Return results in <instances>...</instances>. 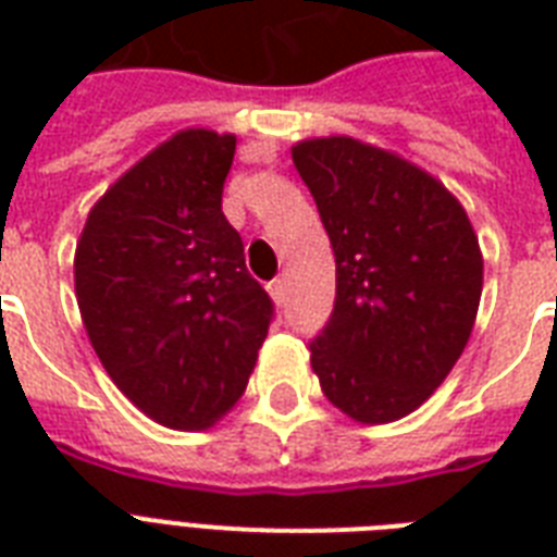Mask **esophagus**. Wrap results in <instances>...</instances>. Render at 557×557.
Instances as JSON below:
<instances>
[{
  "mask_svg": "<svg viewBox=\"0 0 557 557\" xmlns=\"http://www.w3.org/2000/svg\"><path fill=\"white\" fill-rule=\"evenodd\" d=\"M269 295L274 297L277 304H283V300H286V283H283V280H280V277L271 280V283H269Z\"/></svg>",
  "mask_w": 557,
  "mask_h": 557,
  "instance_id": "34e87169",
  "label": "esophagus"
}]
</instances>
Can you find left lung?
Returning a JSON list of instances; mask_svg holds the SVG:
<instances>
[{
  "instance_id": "obj_1",
  "label": "left lung",
  "mask_w": 557,
  "mask_h": 557,
  "mask_svg": "<svg viewBox=\"0 0 557 557\" xmlns=\"http://www.w3.org/2000/svg\"><path fill=\"white\" fill-rule=\"evenodd\" d=\"M295 168L335 253V309L312 370L356 422L413 413L462 356L483 295V253L445 185L347 135L300 141Z\"/></svg>"
}]
</instances>
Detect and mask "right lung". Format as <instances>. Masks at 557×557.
<instances>
[{"label":"right lung","instance_id":"obj_1","mask_svg":"<svg viewBox=\"0 0 557 557\" xmlns=\"http://www.w3.org/2000/svg\"><path fill=\"white\" fill-rule=\"evenodd\" d=\"M234 150V135H173L103 193L74 253L100 364L138 410L178 431L239 401L274 321L222 213Z\"/></svg>","mask_w":557,"mask_h":557}]
</instances>
